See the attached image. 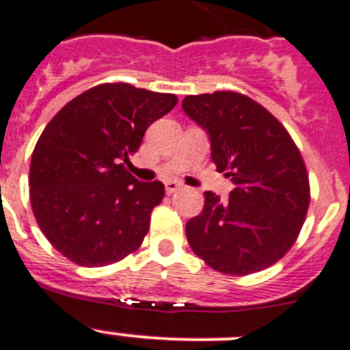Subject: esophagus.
Listing matches in <instances>:
<instances>
[{
	"instance_id": "esophagus-1",
	"label": "esophagus",
	"mask_w": 350,
	"mask_h": 350,
	"mask_svg": "<svg viewBox=\"0 0 350 350\" xmlns=\"http://www.w3.org/2000/svg\"><path fill=\"white\" fill-rule=\"evenodd\" d=\"M178 189H182L180 182H175V180L166 182V192H168V194H173V192H177Z\"/></svg>"
}]
</instances>
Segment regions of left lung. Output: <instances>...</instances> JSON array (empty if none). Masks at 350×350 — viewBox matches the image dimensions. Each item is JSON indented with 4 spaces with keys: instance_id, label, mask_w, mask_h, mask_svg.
Returning a JSON list of instances; mask_svg holds the SVG:
<instances>
[{
    "instance_id": "1",
    "label": "left lung",
    "mask_w": 350,
    "mask_h": 350,
    "mask_svg": "<svg viewBox=\"0 0 350 350\" xmlns=\"http://www.w3.org/2000/svg\"><path fill=\"white\" fill-rule=\"evenodd\" d=\"M182 107L208 131L211 159L234 184L226 201L204 192L203 213L185 226L192 252L222 274L271 267L295 245L309 210L299 147L264 105L238 92L187 95Z\"/></svg>"
}]
</instances>
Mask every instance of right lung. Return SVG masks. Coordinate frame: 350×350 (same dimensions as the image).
I'll return each instance as SVG.
<instances>
[{
  "mask_svg": "<svg viewBox=\"0 0 350 350\" xmlns=\"http://www.w3.org/2000/svg\"><path fill=\"white\" fill-rule=\"evenodd\" d=\"M177 100L128 83H102L46 124L31 158V206L51 246L70 262L102 267L140 248L165 185L139 182L126 166L147 128Z\"/></svg>",
  "mask_w": 350,
  "mask_h": 350,
  "instance_id": "add662e5",
  "label": "right lung"
}]
</instances>
